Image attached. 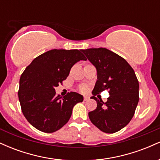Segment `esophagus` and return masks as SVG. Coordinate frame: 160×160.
<instances>
[{
	"instance_id": "obj_1",
	"label": "esophagus",
	"mask_w": 160,
	"mask_h": 160,
	"mask_svg": "<svg viewBox=\"0 0 160 160\" xmlns=\"http://www.w3.org/2000/svg\"><path fill=\"white\" fill-rule=\"evenodd\" d=\"M83 99H84V101H88V100H89V95H84Z\"/></svg>"
}]
</instances>
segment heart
Wrapping results in <instances>:
<instances>
[{
  "label": "heart",
  "instance_id": "1",
  "mask_svg": "<svg viewBox=\"0 0 160 160\" xmlns=\"http://www.w3.org/2000/svg\"><path fill=\"white\" fill-rule=\"evenodd\" d=\"M87 89H88V88L86 85H82L80 86V92H86L87 91Z\"/></svg>",
  "mask_w": 160,
  "mask_h": 160
}]
</instances>
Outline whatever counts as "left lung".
Returning <instances> with one entry per match:
<instances>
[{
    "label": "left lung",
    "instance_id": "obj_1",
    "mask_svg": "<svg viewBox=\"0 0 160 160\" xmlns=\"http://www.w3.org/2000/svg\"><path fill=\"white\" fill-rule=\"evenodd\" d=\"M97 71L92 95L109 90L106 102L92 96L97 108L89 112L91 122L101 131L114 133L127 125L135 113L139 101V83L132 68L123 58L106 48L82 49Z\"/></svg>",
    "mask_w": 160,
    "mask_h": 160
}]
</instances>
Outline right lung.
<instances>
[{
    "label": "right lung",
    "mask_w": 160,
    "mask_h": 160,
    "mask_svg": "<svg viewBox=\"0 0 160 160\" xmlns=\"http://www.w3.org/2000/svg\"><path fill=\"white\" fill-rule=\"evenodd\" d=\"M86 58L78 49H52L34 58L22 74L18 92L22 111L34 128L47 133L61 128L83 96L71 92L62 98L57 87L75 63Z\"/></svg>",
    "instance_id": "1"
}]
</instances>
